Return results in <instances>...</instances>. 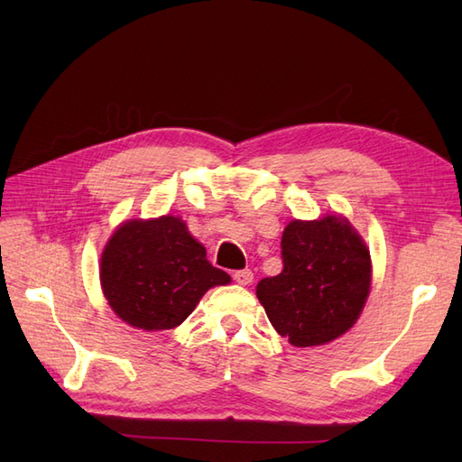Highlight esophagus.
<instances>
[{"mask_svg": "<svg viewBox=\"0 0 462 462\" xmlns=\"http://www.w3.org/2000/svg\"><path fill=\"white\" fill-rule=\"evenodd\" d=\"M233 279H235V283H239V285H250L254 279V273L250 270H239L233 273Z\"/></svg>", "mask_w": 462, "mask_h": 462, "instance_id": "1", "label": "esophagus"}]
</instances>
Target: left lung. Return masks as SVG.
I'll use <instances>...</instances> for the list:
<instances>
[{
    "mask_svg": "<svg viewBox=\"0 0 462 462\" xmlns=\"http://www.w3.org/2000/svg\"><path fill=\"white\" fill-rule=\"evenodd\" d=\"M282 258L283 272L256 287L282 337L295 346H316L355 326L370 292L372 262L348 219H292L282 236Z\"/></svg>",
    "mask_w": 462,
    "mask_h": 462,
    "instance_id": "8db88e82",
    "label": "left lung"
}]
</instances>
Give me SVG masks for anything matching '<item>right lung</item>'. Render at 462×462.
<instances>
[{
    "instance_id": "add662e5",
    "label": "right lung",
    "mask_w": 462,
    "mask_h": 462,
    "mask_svg": "<svg viewBox=\"0 0 462 462\" xmlns=\"http://www.w3.org/2000/svg\"><path fill=\"white\" fill-rule=\"evenodd\" d=\"M100 282L123 321L158 331L183 324L208 289L231 277L208 262L183 219L162 216L121 223L102 253Z\"/></svg>"
}]
</instances>
